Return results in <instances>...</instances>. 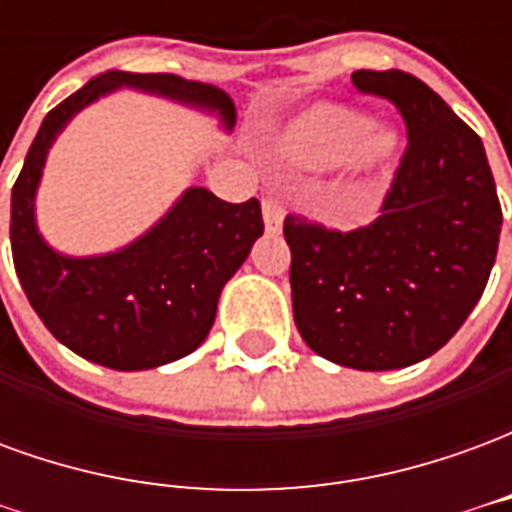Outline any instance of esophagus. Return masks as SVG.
<instances>
[{"label": "esophagus", "instance_id": "obj_1", "mask_svg": "<svg viewBox=\"0 0 512 512\" xmlns=\"http://www.w3.org/2000/svg\"><path fill=\"white\" fill-rule=\"evenodd\" d=\"M282 202L274 194H266L263 197V222H266L268 233H279V227H282Z\"/></svg>", "mask_w": 512, "mask_h": 512}]
</instances>
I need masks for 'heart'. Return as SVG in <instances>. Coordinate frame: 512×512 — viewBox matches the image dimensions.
<instances>
[{"mask_svg": "<svg viewBox=\"0 0 512 512\" xmlns=\"http://www.w3.org/2000/svg\"><path fill=\"white\" fill-rule=\"evenodd\" d=\"M285 147L301 164L329 167L351 158L354 153L362 161H376L389 147V139L378 131H367L365 120L351 109L323 104L315 106L290 128Z\"/></svg>", "mask_w": 512, "mask_h": 512, "instance_id": "heart-1", "label": "heart"}]
</instances>
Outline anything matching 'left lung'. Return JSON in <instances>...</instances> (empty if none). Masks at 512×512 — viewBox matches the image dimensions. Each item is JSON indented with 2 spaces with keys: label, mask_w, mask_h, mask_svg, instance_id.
<instances>
[{
  "label": "left lung",
  "mask_w": 512,
  "mask_h": 512,
  "mask_svg": "<svg viewBox=\"0 0 512 512\" xmlns=\"http://www.w3.org/2000/svg\"><path fill=\"white\" fill-rule=\"evenodd\" d=\"M351 79L395 106L408 145L370 224L334 230L285 216L293 318L334 365L397 370L436 354L480 301L502 205L480 136L428 84L406 71Z\"/></svg>",
  "instance_id": "left-lung-1"
}]
</instances>
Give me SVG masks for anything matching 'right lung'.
<instances>
[{"mask_svg": "<svg viewBox=\"0 0 512 512\" xmlns=\"http://www.w3.org/2000/svg\"><path fill=\"white\" fill-rule=\"evenodd\" d=\"M120 84L216 109L233 126V101L175 73L106 71L51 109L29 147L10 200V246L32 310L62 345L112 370H147L191 354L208 337L216 301L263 235L260 202H224L189 189L136 244L104 257H62L35 227V189L54 136L79 109Z\"/></svg>", "mask_w": 512, "mask_h": 512, "instance_id": "1", "label": "right lung"}]
</instances>
